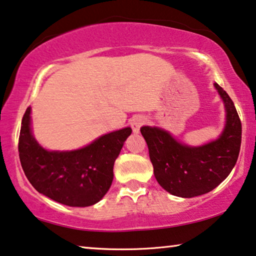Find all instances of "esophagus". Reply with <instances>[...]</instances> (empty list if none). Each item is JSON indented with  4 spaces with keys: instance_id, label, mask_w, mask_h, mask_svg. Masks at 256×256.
I'll list each match as a JSON object with an SVG mask.
<instances>
[{
    "instance_id": "obj_1",
    "label": "esophagus",
    "mask_w": 256,
    "mask_h": 256,
    "mask_svg": "<svg viewBox=\"0 0 256 256\" xmlns=\"http://www.w3.org/2000/svg\"><path fill=\"white\" fill-rule=\"evenodd\" d=\"M146 124V118L142 117V116H136L132 120L131 122V126H132V130L133 132L134 133H139L140 128L142 125Z\"/></svg>"
}]
</instances>
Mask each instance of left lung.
Wrapping results in <instances>:
<instances>
[{
    "mask_svg": "<svg viewBox=\"0 0 256 256\" xmlns=\"http://www.w3.org/2000/svg\"><path fill=\"white\" fill-rule=\"evenodd\" d=\"M215 88L226 104V124L218 139L200 147L180 144L169 132L142 126L156 180L166 192L193 198L210 192L226 179L237 162L242 144V122L228 93Z\"/></svg>",
    "mask_w": 256,
    "mask_h": 256,
    "instance_id": "1",
    "label": "left lung"
}]
</instances>
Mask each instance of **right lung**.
<instances>
[{
  "mask_svg": "<svg viewBox=\"0 0 256 256\" xmlns=\"http://www.w3.org/2000/svg\"><path fill=\"white\" fill-rule=\"evenodd\" d=\"M30 115V106L22 120L18 152L33 188L70 207H88L100 201L112 186L114 163L132 128L110 132L77 150L49 152L34 139Z\"/></svg>",
  "mask_w": 256,
  "mask_h": 256,
  "instance_id": "1",
  "label": "right lung"
}]
</instances>
